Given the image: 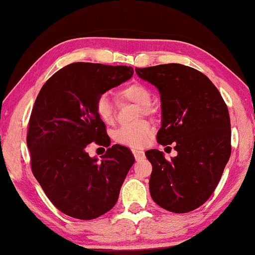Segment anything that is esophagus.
Segmentation results:
<instances>
[{"label":"esophagus","instance_id":"1","mask_svg":"<svg viewBox=\"0 0 255 255\" xmlns=\"http://www.w3.org/2000/svg\"><path fill=\"white\" fill-rule=\"evenodd\" d=\"M132 154H134L136 160H139V159L144 158V152L140 150H132Z\"/></svg>","mask_w":255,"mask_h":255}]
</instances>
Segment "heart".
Segmentation results:
<instances>
[{"label": "heart", "instance_id": "obj_1", "mask_svg": "<svg viewBox=\"0 0 255 255\" xmlns=\"http://www.w3.org/2000/svg\"><path fill=\"white\" fill-rule=\"evenodd\" d=\"M119 96L137 104L143 115H150L152 110L150 103L152 100L151 91L142 83H131L120 90ZM96 113L100 119L106 125L115 121V111L111 98L108 94H102L96 101ZM152 127L147 121H138L134 125H128L118 128L115 132V139L121 145L138 149L145 145L152 136Z\"/></svg>", "mask_w": 255, "mask_h": 255}]
</instances>
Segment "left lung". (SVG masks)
<instances>
[{
    "label": "left lung",
    "mask_w": 255,
    "mask_h": 255,
    "mask_svg": "<svg viewBox=\"0 0 255 255\" xmlns=\"http://www.w3.org/2000/svg\"><path fill=\"white\" fill-rule=\"evenodd\" d=\"M135 71L160 94L158 143H174L177 151L170 160L159 150L145 152L152 164L151 197L169 212H191L214 192L230 158L228 108L211 80L192 67L164 64Z\"/></svg>",
    "instance_id": "left-lung-1"
}]
</instances>
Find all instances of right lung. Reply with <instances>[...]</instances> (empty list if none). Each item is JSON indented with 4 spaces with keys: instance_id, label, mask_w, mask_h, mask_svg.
I'll list each match as a JSON object with an SVG mask.
<instances>
[{
    "instance_id": "1",
    "label": "right lung",
    "mask_w": 255,
    "mask_h": 255,
    "mask_svg": "<svg viewBox=\"0 0 255 255\" xmlns=\"http://www.w3.org/2000/svg\"><path fill=\"white\" fill-rule=\"evenodd\" d=\"M132 74L130 66L73 63L56 72L37 95L27 134L32 172L64 214L96 219L119 198L135 161L130 150L115 144L98 161L89 157L86 147L93 142L110 146L96 101Z\"/></svg>"
}]
</instances>
